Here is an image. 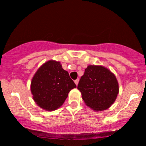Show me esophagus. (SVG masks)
<instances>
[{
    "mask_svg": "<svg viewBox=\"0 0 146 146\" xmlns=\"http://www.w3.org/2000/svg\"><path fill=\"white\" fill-rule=\"evenodd\" d=\"M74 82H75V84L78 85V82H79V79H77V80H75Z\"/></svg>",
    "mask_w": 146,
    "mask_h": 146,
    "instance_id": "obj_1",
    "label": "esophagus"
}]
</instances>
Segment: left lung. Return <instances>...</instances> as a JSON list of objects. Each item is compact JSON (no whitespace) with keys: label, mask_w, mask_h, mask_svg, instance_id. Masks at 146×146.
I'll use <instances>...</instances> for the list:
<instances>
[{"label":"left lung","mask_w":146,"mask_h":146,"mask_svg":"<svg viewBox=\"0 0 146 146\" xmlns=\"http://www.w3.org/2000/svg\"><path fill=\"white\" fill-rule=\"evenodd\" d=\"M83 100L95 110L108 108L116 100L119 85L116 77L102 66L89 65L78 85Z\"/></svg>","instance_id":"left-lung-1"}]
</instances>
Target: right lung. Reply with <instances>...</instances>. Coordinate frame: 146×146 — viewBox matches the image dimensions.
Listing matches in <instances>:
<instances>
[{"mask_svg": "<svg viewBox=\"0 0 146 146\" xmlns=\"http://www.w3.org/2000/svg\"><path fill=\"white\" fill-rule=\"evenodd\" d=\"M76 87L59 62L44 63L34 75L31 91L36 104L43 109L53 110L61 106L70 90Z\"/></svg>", "mask_w": 146, "mask_h": 146, "instance_id": "1", "label": "right lung"}]
</instances>
